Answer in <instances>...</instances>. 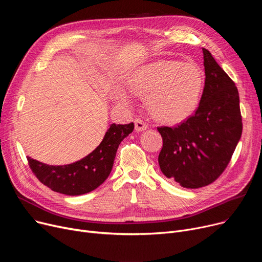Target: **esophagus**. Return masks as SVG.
Instances as JSON below:
<instances>
[{"label": "esophagus", "mask_w": 262, "mask_h": 262, "mask_svg": "<svg viewBox=\"0 0 262 262\" xmlns=\"http://www.w3.org/2000/svg\"><path fill=\"white\" fill-rule=\"evenodd\" d=\"M135 129L137 132H144L147 129V124L140 119L135 120Z\"/></svg>", "instance_id": "34e87169"}]
</instances>
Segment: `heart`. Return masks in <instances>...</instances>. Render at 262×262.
I'll use <instances>...</instances> for the list:
<instances>
[{
    "mask_svg": "<svg viewBox=\"0 0 262 262\" xmlns=\"http://www.w3.org/2000/svg\"><path fill=\"white\" fill-rule=\"evenodd\" d=\"M205 85V74L193 63L163 60L144 66L128 77L127 89L118 86L115 101L123 106L134 103L133 94L146 98L153 117L167 124L182 123L199 107Z\"/></svg>",
    "mask_w": 262,
    "mask_h": 262,
    "instance_id": "obj_1",
    "label": "heart"
}]
</instances>
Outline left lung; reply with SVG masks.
Wrapping results in <instances>:
<instances>
[{
  "instance_id": "obj_1",
  "label": "left lung",
  "mask_w": 262,
  "mask_h": 262,
  "mask_svg": "<svg viewBox=\"0 0 262 262\" xmlns=\"http://www.w3.org/2000/svg\"><path fill=\"white\" fill-rule=\"evenodd\" d=\"M205 87L195 115L177 127H158L161 172L184 188L196 189L222 174L241 138L238 89L211 53L202 48Z\"/></svg>"
}]
</instances>
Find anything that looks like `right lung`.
I'll return each instance as SVG.
<instances>
[{
  "instance_id": "obj_1",
  "label": "right lung",
  "mask_w": 262,
  "mask_h": 262,
  "mask_svg": "<svg viewBox=\"0 0 262 262\" xmlns=\"http://www.w3.org/2000/svg\"><path fill=\"white\" fill-rule=\"evenodd\" d=\"M134 130V123L112 124L100 145L80 160L64 166H50L27 157L38 180L58 193L81 195L101 186L112 172L117 149Z\"/></svg>"
}]
</instances>
